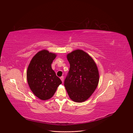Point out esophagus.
<instances>
[{
    "instance_id": "esophagus-1",
    "label": "esophagus",
    "mask_w": 133,
    "mask_h": 133,
    "mask_svg": "<svg viewBox=\"0 0 133 133\" xmlns=\"http://www.w3.org/2000/svg\"><path fill=\"white\" fill-rule=\"evenodd\" d=\"M60 79H61L62 82H64V76H61V77H60Z\"/></svg>"
}]
</instances>
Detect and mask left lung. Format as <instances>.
I'll return each mask as SVG.
<instances>
[{"label":"left lung","mask_w":133,"mask_h":133,"mask_svg":"<svg viewBox=\"0 0 133 133\" xmlns=\"http://www.w3.org/2000/svg\"><path fill=\"white\" fill-rule=\"evenodd\" d=\"M69 71L64 86L74 102L85 101L98 85L99 74L97 66L90 56L82 50H75L67 55Z\"/></svg>","instance_id":"1"}]
</instances>
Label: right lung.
Masks as SVG:
<instances>
[{
  "instance_id": "obj_1",
  "label": "right lung",
  "mask_w": 133,
  "mask_h": 133,
  "mask_svg": "<svg viewBox=\"0 0 133 133\" xmlns=\"http://www.w3.org/2000/svg\"><path fill=\"white\" fill-rule=\"evenodd\" d=\"M56 56L46 50L40 51L32 58L28 68V85L33 94L43 100L51 98L62 83L51 68Z\"/></svg>"
}]
</instances>
